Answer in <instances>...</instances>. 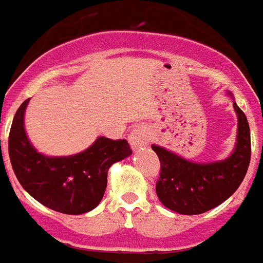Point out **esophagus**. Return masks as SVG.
I'll list each match as a JSON object with an SVG mask.
<instances>
[{
  "instance_id": "esophagus-1",
  "label": "esophagus",
  "mask_w": 263,
  "mask_h": 263,
  "mask_svg": "<svg viewBox=\"0 0 263 263\" xmlns=\"http://www.w3.org/2000/svg\"><path fill=\"white\" fill-rule=\"evenodd\" d=\"M128 142H129V144H131L134 149L145 147V145L148 144V132L142 127L134 128L131 134L128 135Z\"/></svg>"
}]
</instances>
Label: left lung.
I'll return each instance as SVG.
<instances>
[{
	"label": "left lung",
	"instance_id": "1",
	"mask_svg": "<svg viewBox=\"0 0 263 263\" xmlns=\"http://www.w3.org/2000/svg\"><path fill=\"white\" fill-rule=\"evenodd\" d=\"M234 109L238 116L237 144L224 160L189 162L163 147L152 145L160 160L156 194L167 209L184 215L203 214L219 206L240 186L250 164V127L246 115L235 103Z\"/></svg>",
	"mask_w": 263,
	"mask_h": 263
}]
</instances>
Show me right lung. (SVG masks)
I'll use <instances>...</instances> for the list:
<instances>
[{"mask_svg": "<svg viewBox=\"0 0 263 263\" xmlns=\"http://www.w3.org/2000/svg\"><path fill=\"white\" fill-rule=\"evenodd\" d=\"M29 99L20 105L9 134V158L26 193L41 204L69 215L93 210L103 199L108 170L132 154L125 139L101 138L85 151L49 158L36 151L24 128Z\"/></svg>", "mask_w": 263, "mask_h": 263, "instance_id": "1", "label": "right lung"}]
</instances>
